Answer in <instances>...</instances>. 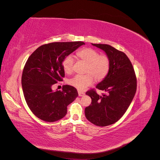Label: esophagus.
I'll return each mask as SVG.
<instances>
[{
	"label": "esophagus",
	"mask_w": 160,
	"mask_h": 160,
	"mask_svg": "<svg viewBox=\"0 0 160 160\" xmlns=\"http://www.w3.org/2000/svg\"><path fill=\"white\" fill-rule=\"evenodd\" d=\"M78 93H79V97H82V96L85 95V93H84V92H82V91H78Z\"/></svg>",
	"instance_id": "1"
}]
</instances>
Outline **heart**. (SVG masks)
I'll list each match as a JSON object with an SVG mask.
<instances>
[{
    "mask_svg": "<svg viewBox=\"0 0 160 160\" xmlns=\"http://www.w3.org/2000/svg\"><path fill=\"white\" fill-rule=\"evenodd\" d=\"M81 59L86 62V75H76L69 80V83L80 91L85 90L96 81L103 80L108 75L110 69L109 57L105 55H99L98 51L91 48H85L77 52ZM74 59L71 55L66 56L62 62V69L67 73L72 71Z\"/></svg>",
    "mask_w": 160,
    "mask_h": 160,
    "instance_id": "1",
    "label": "heart"
}]
</instances>
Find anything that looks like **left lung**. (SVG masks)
Segmentation results:
<instances>
[{
	"label": "left lung",
	"instance_id": "1",
	"mask_svg": "<svg viewBox=\"0 0 160 160\" xmlns=\"http://www.w3.org/2000/svg\"><path fill=\"white\" fill-rule=\"evenodd\" d=\"M91 44L105 52L110 69L105 78L96 85L107 93L99 95L94 89L86 93L91 103L85 109V115L91 123L104 127L117 122L127 111L136 92L137 80L132 62L124 52L109 45Z\"/></svg>",
	"mask_w": 160,
	"mask_h": 160
}]
</instances>
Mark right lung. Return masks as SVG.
<instances>
[{
  "label": "right lung",
  "mask_w": 160,
  "mask_h": 160,
  "mask_svg": "<svg viewBox=\"0 0 160 160\" xmlns=\"http://www.w3.org/2000/svg\"><path fill=\"white\" fill-rule=\"evenodd\" d=\"M85 42H56L43 45L34 51L23 69L22 88L26 102L38 118L54 122L64 118L67 105L78 96L77 89L63 85L62 91H53L52 85L65 77L62 62Z\"/></svg>",
  "instance_id": "right-lung-1"
}]
</instances>
